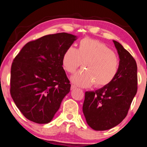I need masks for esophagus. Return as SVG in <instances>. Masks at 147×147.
Instances as JSON below:
<instances>
[{
    "mask_svg": "<svg viewBox=\"0 0 147 147\" xmlns=\"http://www.w3.org/2000/svg\"><path fill=\"white\" fill-rule=\"evenodd\" d=\"M76 87L74 86V85H71V90H73V89H76Z\"/></svg>",
    "mask_w": 147,
    "mask_h": 147,
    "instance_id": "1",
    "label": "esophagus"
}]
</instances>
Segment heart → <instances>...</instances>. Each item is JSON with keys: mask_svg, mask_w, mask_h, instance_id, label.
I'll return each mask as SVG.
<instances>
[{"mask_svg": "<svg viewBox=\"0 0 147 147\" xmlns=\"http://www.w3.org/2000/svg\"><path fill=\"white\" fill-rule=\"evenodd\" d=\"M62 66L68 73H74L82 63L83 71L71 76L76 86L88 88L94 84L96 88L109 85L117 75L118 58L102 42L90 38L82 39L78 49L69 46L62 57Z\"/></svg>", "mask_w": 147, "mask_h": 147, "instance_id": "heart-1", "label": "heart"}]
</instances>
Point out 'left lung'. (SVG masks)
Returning a JSON list of instances; mask_svg holds the SVG:
<instances>
[{
	"label": "left lung",
	"mask_w": 147,
	"mask_h": 147,
	"mask_svg": "<svg viewBox=\"0 0 147 147\" xmlns=\"http://www.w3.org/2000/svg\"><path fill=\"white\" fill-rule=\"evenodd\" d=\"M113 42L120 59L117 75L108 86L85 93L83 113L87 123L95 131L108 130L119 124L137 91V63L119 42Z\"/></svg>",
	"instance_id": "8db88e82"
}]
</instances>
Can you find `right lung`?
<instances>
[{
  "label": "right lung",
  "instance_id": "1",
  "mask_svg": "<svg viewBox=\"0 0 147 147\" xmlns=\"http://www.w3.org/2000/svg\"><path fill=\"white\" fill-rule=\"evenodd\" d=\"M77 39L65 32L44 36L28 42L14 59L10 94L28 120L50 123L69 92L71 85L61 61L65 51Z\"/></svg>",
  "mask_w": 147,
  "mask_h": 147
}]
</instances>
